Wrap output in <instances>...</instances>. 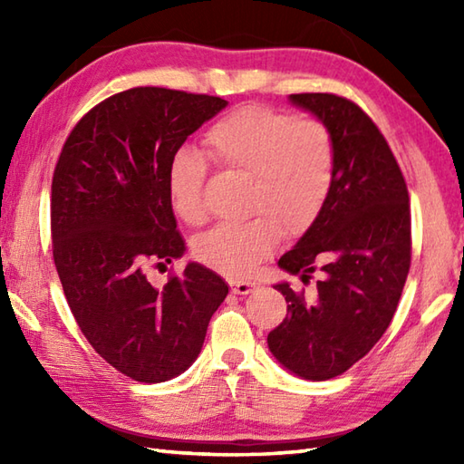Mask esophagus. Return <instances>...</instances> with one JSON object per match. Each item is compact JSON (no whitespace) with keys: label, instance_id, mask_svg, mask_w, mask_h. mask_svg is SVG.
Here are the masks:
<instances>
[{"label":"esophagus","instance_id":"34e87169","mask_svg":"<svg viewBox=\"0 0 464 464\" xmlns=\"http://www.w3.org/2000/svg\"><path fill=\"white\" fill-rule=\"evenodd\" d=\"M259 287L257 281H231V293L235 295H249Z\"/></svg>","mask_w":464,"mask_h":464}]
</instances>
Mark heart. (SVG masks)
Listing matches in <instances>:
<instances>
[{
    "mask_svg": "<svg viewBox=\"0 0 464 464\" xmlns=\"http://www.w3.org/2000/svg\"><path fill=\"white\" fill-rule=\"evenodd\" d=\"M205 145L219 165L251 175L249 209L257 215L217 225L195 241L193 253L205 267L243 277L275 251L283 227L303 233L324 209L337 165L334 140L313 117L247 105L217 121ZM205 157L193 147H179L167 167V191L185 223L205 221Z\"/></svg>",
    "mask_w": 464,
    "mask_h": 464,
    "instance_id": "heart-1",
    "label": "heart"
}]
</instances>
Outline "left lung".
I'll return each instance as SVG.
<instances>
[{
  "instance_id": "8db88e82",
  "label": "left lung",
  "mask_w": 464,
  "mask_h": 464,
  "mask_svg": "<svg viewBox=\"0 0 464 464\" xmlns=\"http://www.w3.org/2000/svg\"><path fill=\"white\" fill-rule=\"evenodd\" d=\"M289 102L329 127L337 165L324 209L277 263L303 283L319 267L317 295L304 301L287 281L273 285L289 304L267 344L289 372L327 381L362 359L397 311L411 267L409 191L359 105L333 93H297Z\"/></svg>"
}]
</instances>
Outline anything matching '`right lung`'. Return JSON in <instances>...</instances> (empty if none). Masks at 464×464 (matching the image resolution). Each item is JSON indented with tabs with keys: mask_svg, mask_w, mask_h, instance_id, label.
Returning a JSON list of instances; mask_svg holds the SVG:
<instances>
[{
	"mask_svg": "<svg viewBox=\"0 0 464 464\" xmlns=\"http://www.w3.org/2000/svg\"><path fill=\"white\" fill-rule=\"evenodd\" d=\"M227 102L135 87L95 105L73 127L52 183L53 261L85 339L140 382H163L199 357L229 285L201 263L157 289L145 265L185 255L167 167L187 137Z\"/></svg>",
	"mask_w": 464,
	"mask_h": 464,
	"instance_id": "right-lung-1",
	"label": "right lung"
}]
</instances>
